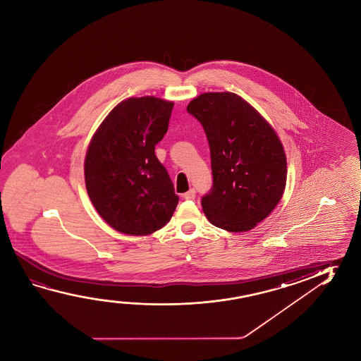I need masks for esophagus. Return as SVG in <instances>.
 Instances as JSON below:
<instances>
[{
    "instance_id": "obj_1",
    "label": "esophagus",
    "mask_w": 361,
    "mask_h": 361,
    "mask_svg": "<svg viewBox=\"0 0 361 361\" xmlns=\"http://www.w3.org/2000/svg\"><path fill=\"white\" fill-rule=\"evenodd\" d=\"M183 197H185L186 200H194V199H195V189H190L188 192L183 194Z\"/></svg>"
}]
</instances>
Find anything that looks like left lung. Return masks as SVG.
<instances>
[{
    "label": "left lung",
    "instance_id": "8db88e82",
    "mask_svg": "<svg viewBox=\"0 0 361 361\" xmlns=\"http://www.w3.org/2000/svg\"><path fill=\"white\" fill-rule=\"evenodd\" d=\"M188 112L210 147L213 186L201 199L212 224L231 233L253 229L283 195L287 160L277 133L242 97L202 93Z\"/></svg>",
    "mask_w": 361,
    "mask_h": 361
}]
</instances>
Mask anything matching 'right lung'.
Wrapping results in <instances>:
<instances>
[{
	"instance_id": "1",
	"label": "right lung",
	"mask_w": 361,
	"mask_h": 361,
	"mask_svg": "<svg viewBox=\"0 0 361 361\" xmlns=\"http://www.w3.org/2000/svg\"><path fill=\"white\" fill-rule=\"evenodd\" d=\"M172 102L128 98L102 122L84 161L89 197L113 229L147 235L165 226L178 196L154 154L169 128Z\"/></svg>"
}]
</instances>
